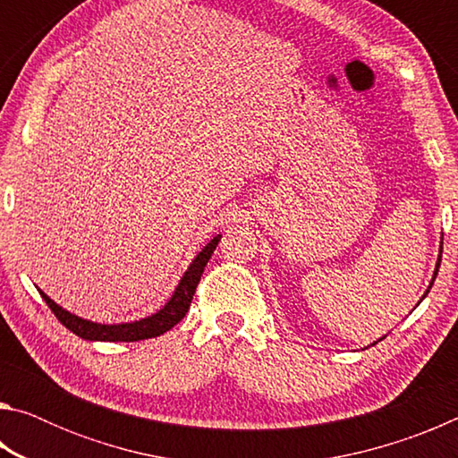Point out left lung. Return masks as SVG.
I'll list each match as a JSON object with an SVG mask.
<instances>
[{
	"label": "left lung",
	"instance_id": "left-lung-1",
	"mask_svg": "<svg viewBox=\"0 0 458 458\" xmlns=\"http://www.w3.org/2000/svg\"><path fill=\"white\" fill-rule=\"evenodd\" d=\"M438 267H440V257H438V262H437V268H434V276L438 275ZM426 294H428V291H426ZM426 294H424V297H426Z\"/></svg>",
	"mask_w": 458,
	"mask_h": 458
}]
</instances>
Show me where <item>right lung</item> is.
I'll use <instances>...</instances> for the list:
<instances>
[{
	"label": "right lung",
	"instance_id": "add662e5",
	"mask_svg": "<svg viewBox=\"0 0 458 458\" xmlns=\"http://www.w3.org/2000/svg\"><path fill=\"white\" fill-rule=\"evenodd\" d=\"M220 234L212 238L196 259L191 260L190 268L185 270V275L182 276L180 284H177L175 293L172 294V299L167 301L164 309H159L157 313H153L151 317H145L141 321H133V323H119V325H100V323H92L87 319H81L72 313H68L62 309L60 305L54 303V301L48 297V294H42V299L46 301V305L50 307V311L56 315V319L64 325L66 329H71L74 335H79L82 339L89 341H141V339H149V337H157L164 335L165 331H169L174 325L180 323L185 313H188L190 303L193 299V293L198 289V283L201 278V273H204V267L208 265V260L216 250V246L220 242Z\"/></svg>",
	"mask_w": 458,
	"mask_h": 458
}]
</instances>
